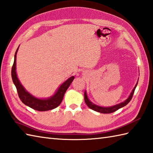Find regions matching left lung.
I'll use <instances>...</instances> for the list:
<instances>
[{"mask_svg": "<svg viewBox=\"0 0 153 153\" xmlns=\"http://www.w3.org/2000/svg\"><path fill=\"white\" fill-rule=\"evenodd\" d=\"M137 84H138V81H137V82L135 87L133 88L132 92H131V94L128 97V98H127L126 100H125L124 102H121V103H120V104H118L117 105H113V106H111V107H102V106H99V105H96L94 104H93L92 102H91L89 100L88 96H87L86 91L85 92V94H84V95H85V103H86V104L88 105V108H90V109H92V110H94L96 111L100 112V113H102V114L113 113V112L117 111V110H119L120 108L124 107L125 105H126L131 101V100L132 99L133 95L134 94V92H135V90L136 88L137 85Z\"/></svg>", "mask_w": 153, "mask_h": 153, "instance_id": "8db88e82", "label": "left lung"}]
</instances>
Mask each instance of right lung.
<instances>
[{
    "instance_id": "right-lung-1",
    "label": "right lung",
    "mask_w": 153,
    "mask_h": 153,
    "mask_svg": "<svg viewBox=\"0 0 153 153\" xmlns=\"http://www.w3.org/2000/svg\"><path fill=\"white\" fill-rule=\"evenodd\" d=\"M18 48H19V47H18L15 53L14 61L12 67L11 75L12 81H13L16 88L17 89L18 96H19L20 100L25 105H27L30 108L40 111L50 110L58 107L60 105L62 100H63L65 93L67 91L68 87H69L71 82H73L74 76H72L62 84L59 87L55 94L53 96H52L51 97L46 99H40L34 97L33 96L26 91V89L24 88V86L22 85L20 80H18V78L17 77L16 71V54Z\"/></svg>"
}]
</instances>
